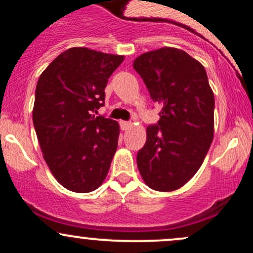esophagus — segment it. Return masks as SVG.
Masks as SVG:
<instances>
[{"label":"esophagus","instance_id":"1","mask_svg":"<svg viewBox=\"0 0 253 253\" xmlns=\"http://www.w3.org/2000/svg\"><path fill=\"white\" fill-rule=\"evenodd\" d=\"M120 127L123 130H127L132 127V124L128 123V121H120Z\"/></svg>","mask_w":253,"mask_h":253}]
</instances>
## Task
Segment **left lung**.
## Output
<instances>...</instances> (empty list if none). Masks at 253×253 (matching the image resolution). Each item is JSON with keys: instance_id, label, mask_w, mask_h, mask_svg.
Instances as JSON below:
<instances>
[{"instance_id": "8db88e82", "label": "left lung", "mask_w": 253, "mask_h": 253, "mask_svg": "<svg viewBox=\"0 0 253 253\" xmlns=\"http://www.w3.org/2000/svg\"><path fill=\"white\" fill-rule=\"evenodd\" d=\"M133 68L162 107L136 156L139 172L151 189H179L200 169L213 141L214 94L207 74L201 63L173 47L143 53Z\"/></svg>"}]
</instances>
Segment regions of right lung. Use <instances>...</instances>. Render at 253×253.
Instances as JSON below:
<instances>
[{
    "label": "right lung",
    "instance_id": "obj_1",
    "mask_svg": "<svg viewBox=\"0 0 253 253\" xmlns=\"http://www.w3.org/2000/svg\"><path fill=\"white\" fill-rule=\"evenodd\" d=\"M124 56L86 47L60 53L40 75L33 124L43 159L66 189L90 193L102 184L118 147L119 124L96 117L104 88Z\"/></svg>",
    "mask_w": 253,
    "mask_h": 253
}]
</instances>
